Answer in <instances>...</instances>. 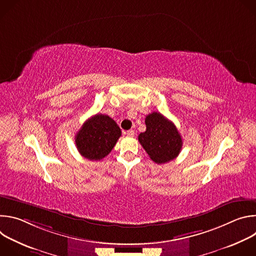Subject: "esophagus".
Returning a JSON list of instances; mask_svg holds the SVG:
<instances>
[{
    "label": "esophagus",
    "mask_w": 256,
    "mask_h": 256,
    "mask_svg": "<svg viewBox=\"0 0 256 256\" xmlns=\"http://www.w3.org/2000/svg\"><path fill=\"white\" fill-rule=\"evenodd\" d=\"M124 134H126V136H134V130H126V132H124Z\"/></svg>",
    "instance_id": "34e87169"
}]
</instances>
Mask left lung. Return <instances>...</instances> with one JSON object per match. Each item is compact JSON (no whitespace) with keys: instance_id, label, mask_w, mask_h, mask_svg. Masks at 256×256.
I'll return each instance as SVG.
<instances>
[{"instance_id":"8db88e82","label":"left lung","mask_w":256,"mask_h":256,"mask_svg":"<svg viewBox=\"0 0 256 256\" xmlns=\"http://www.w3.org/2000/svg\"><path fill=\"white\" fill-rule=\"evenodd\" d=\"M147 130L138 134V142L157 164L175 159L182 148V138L175 124L160 112H152L144 120Z\"/></svg>"}]
</instances>
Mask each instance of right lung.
I'll return each instance as SVG.
<instances>
[{
	"instance_id": "right-lung-1",
	"label": "right lung",
	"mask_w": 256,
	"mask_h": 256,
	"mask_svg": "<svg viewBox=\"0 0 256 256\" xmlns=\"http://www.w3.org/2000/svg\"><path fill=\"white\" fill-rule=\"evenodd\" d=\"M120 136L122 130L112 118L98 114L83 124L75 142L84 158L98 161L112 152Z\"/></svg>"
}]
</instances>
